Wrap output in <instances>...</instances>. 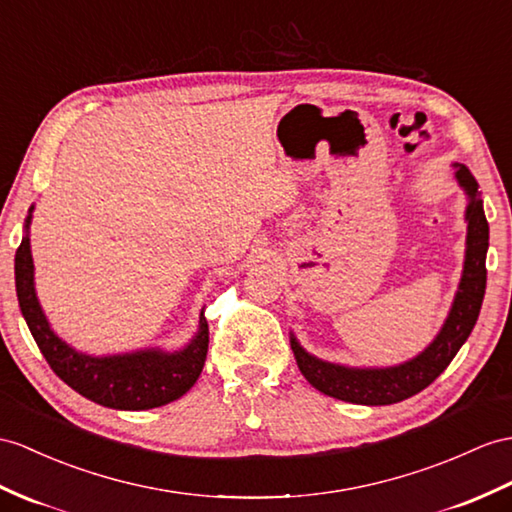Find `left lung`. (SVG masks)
Listing matches in <instances>:
<instances>
[{
  "mask_svg": "<svg viewBox=\"0 0 512 512\" xmlns=\"http://www.w3.org/2000/svg\"><path fill=\"white\" fill-rule=\"evenodd\" d=\"M454 178L467 195L465 221H467V243H465V265L458 282V291L450 313L445 317L434 341L419 352L415 358L393 367H347L339 363H328L306 352L295 334L291 332V350L295 354L297 367L304 378L317 391L330 397L363 406H386L397 404L426 389L452 363L460 347L469 339L476 326L484 289H486V249H489V223L484 217L482 197L478 182L471 171L454 162Z\"/></svg>",
  "mask_w": 512,
  "mask_h": 512,
  "instance_id": "8db88e82",
  "label": "left lung"
}]
</instances>
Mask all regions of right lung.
<instances>
[{
	"instance_id": "1",
	"label": "right lung",
	"mask_w": 512,
	"mask_h": 512,
	"mask_svg": "<svg viewBox=\"0 0 512 512\" xmlns=\"http://www.w3.org/2000/svg\"><path fill=\"white\" fill-rule=\"evenodd\" d=\"M32 213L34 206H30L26 223H23V239L15 256L17 299L36 345L56 376L86 400L117 410H149L180 400L204 369L208 352V321L204 308L199 313L197 332L182 350L167 352L160 347H143V350L110 356L78 352L52 330L36 297L30 249Z\"/></svg>"
}]
</instances>
